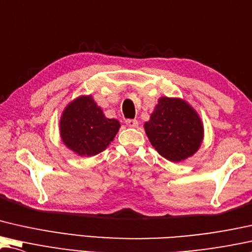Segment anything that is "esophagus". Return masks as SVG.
<instances>
[{"label": "esophagus", "instance_id": "esophagus-1", "mask_svg": "<svg viewBox=\"0 0 252 252\" xmlns=\"http://www.w3.org/2000/svg\"><path fill=\"white\" fill-rule=\"evenodd\" d=\"M125 123L128 127H137L138 126V122L136 119H127Z\"/></svg>", "mask_w": 252, "mask_h": 252}]
</instances>
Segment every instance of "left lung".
<instances>
[{
  "label": "left lung",
  "instance_id": "left-lung-1",
  "mask_svg": "<svg viewBox=\"0 0 252 252\" xmlns=\"http://www.w3.org/2000/svg\"><path fill=\"white\" fill-rule=\"evenodd\" d=\"M144 129L152 147L173 162L192 157L203 140L201 118L192 105L180 97H160Z\"/></svg>",
  "mask_w": 252,
  "mask_h": 252
}]
</instances>
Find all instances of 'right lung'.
<instances>
[{"label":"right lung","instance_id":"1","mask_svg":"<svg viewBox=\"0 0 252 252\" xmlns=\"http://www.w3.org/2000/svg\"><path fill=\"white\" fill-rule=\"evenodd\" d=\"M119 128L118 120L105 117L92 95H82L69 102L59 123L61 141L81 157L96 156L104 151Z\"/></svg>","mask_w":252,"mask_h":252}]
</instances>
